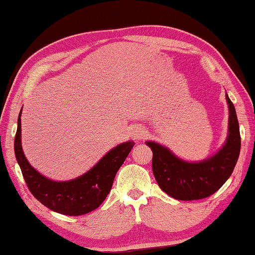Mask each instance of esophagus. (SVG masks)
Masks as SVG:
<instances>
[{
  "instance_id": "esophagus-1",
  "label": "esophagus",
  "mask_w": 255,
  "mask_h": 255,
  "mask_svg": "<svg viewBox=\"0 0 255 255\" xmlns=\"http://www.w3.org/2000/svg\"><path fill=\"white\" fill-rule=\"evenodd\" d=\"M133 138H135V139H141V138H143V136H144V131L141 130V129H139V130H135L133 131Z\"/></svg>"
}]
</instances>
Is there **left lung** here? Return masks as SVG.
Wrapping results in <instances>:
<instances>
[{
    "label": "left lung",
    "instance_id": "left-lung-1",
    "mask_svg": "<svg viewBox=\"0 0 255 255\" xmlns=\"http://www.w3.org/2000/svg\"><path fill=\"white\" fill-rule=\"evenodd\" d=\"M230 126L225 145L214 156L198 163L182 161L169 149L146 141L153 150L152 169L164 192L178 200H199L209 197L226 182L234 171L241 150V135L235 107L226 94Z\"/></svg>",
    "mask_w": 255,
    "mask_h": 255
}]
</instances>
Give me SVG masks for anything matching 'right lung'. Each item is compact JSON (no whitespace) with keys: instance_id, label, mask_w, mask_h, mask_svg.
I'll return each instance as SVG.
<instances>
[{"instance_id":"1","label":"right lung","mask_w":255,"mask_h":255,"mask_svg":"<svg viewBox=\"0 0 255 255\" xmlns=\"http://www.w3.org/2000/svg\"><path fill=\"white\" fill-rule=\"evenodd\" d=\"M21 111L14 138V153L32 196L47 208L67 216H81L97 209L110 192L116 174L135 143L126 141L116 146L80 178L57 182L38 173L25 158L21 146Z\"/></svg>"}]
</instances>
